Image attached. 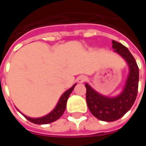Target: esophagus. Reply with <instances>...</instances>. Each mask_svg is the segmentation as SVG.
Masks as SVG:
<instances>
[{"label": "esophagus", "instance_id": "esophagus-1", "mask_svg": "<svg viewBox=\"0 0 146 146\" xmlns=\"http://www.w3.org/2000/svg\"><path fill=\"white\" fill-rule=\"evenodd\" d=\"M86 80H87V77L85 76H80L77 78V81H78V83H80V84H82V83H84V81H86Z\"/></svg>", "mask_w": 146, "mask_h": 146}]
</instances>
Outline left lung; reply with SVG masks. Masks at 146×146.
I'll return each instance as SVG.
<instances>
[{
    "mask_svg": "<svg viewBox=\"0 0 146 146\" xmlns=\"http://www.w3.org/2000/svg\"><path fill=\"white\" fill-rule=\"evenodd\" d=\"M112 44L114 52L124 59L128 66V74L121 93L115 97H107L97 92L87 83L85 84L88 109L97 119L106 122L120 119L131 109L137 98L139 82L137 64L129 50L115 40H112Z\"/></svg>",
    "mask_w": 146,
    "mask_h": 146,
    "instance_id": "left-lung-1",
    "label": "left lung"
}]
</instances>
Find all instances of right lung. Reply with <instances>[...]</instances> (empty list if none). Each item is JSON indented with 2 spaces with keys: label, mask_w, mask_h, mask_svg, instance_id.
I'll return each instance as SVG.
<instances>
[{
  "label": "right lung",
  "mask_w": 146,
  "mask_h": 146,
  "mask_svg": "<svg viewBox=\"0 0 146 146\" xmlns=\"http://www.w3.org/2000/svg\"><path fill=\"white\" fill-rule=\"evenodd\" d=\"M76 84H75L72 87H70L69 89H67L66 92L63 93V94L59 98L58 102L56 105V106L54 107V109L46 115L42 116V117H39V118H31V117H28L27 115H23L24 117L30 122L33 123H36V124H48V123L58 120L59 118L62 115V114L64 113L66 107L67 99L69 98L71 92L73 91L74 88L76 87Z\"/></svg>",
  "instance_id": "right-lung-1"
}]
</instances>
